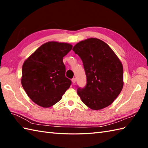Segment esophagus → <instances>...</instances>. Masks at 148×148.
Returning <instances> with one entry per match:
<instances>
[{
  "label": "esophagus",
  "mask_w": 148,
  "mask_h": 148,
  "mask_svg": "<svg viewBox=\"0 0 148 148\" xmlns=\"http://www.w3.org/2000/svg\"><path fill=\"white\" fill-rule=\"evenodd\" d=\"M76 78H73V79H72V83H73V84H74L75 83H76Z\"/></svg>",
  "instance_id": "esophagus-1"
}]
</instances>
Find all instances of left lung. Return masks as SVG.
Returning a JSON list of instances; mask_svg holds the SVG:
<instances>
[{
  "instance_id": "8db88e82",
  "label": "left lung",
  "mask_w": 148,
  "mask_h": 148,
  "mask_svg": "<svg viewBox=\"0 0 148 148\" xmlns=\"http://www.w3.org/2000/svg\"><path fill=\"white\" fill-rule=\"evenodd\" d=\"M72 50L82 60L86 85L77 93L89 108L99 110L111 105L123 86V67L112 49L102 40H81Z\"/></svg>"
}]
</instances>
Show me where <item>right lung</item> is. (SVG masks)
<instances>
[{
  "label": "right lung",
  "instance_id": "obj_1",
  "mask_svg": "<svg viewBox=\"0 0 148 148\" xmlns=\"http://www.w3.org/2000/svg\"><path fill=\"white\" fill-rule=\"evenodd\" d=\"M72 48L69 43L46 42L24 62L22 86L37 105L42 108L55 105L70 87L71 81L65 77L63 58Z\"/></svg>",
  "mask_w": 148,
  "mask_h": 148
}]
</instances>
